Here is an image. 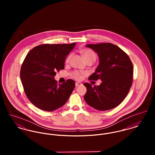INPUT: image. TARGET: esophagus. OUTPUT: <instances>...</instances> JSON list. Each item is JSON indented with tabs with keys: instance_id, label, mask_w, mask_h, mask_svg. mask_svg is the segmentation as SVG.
Returning <instances> with one entry per match:
<instances>
[{
	"instance_id": "esophagus-1",
	"label": "esophagus",
	"mask_w": 155,
	"mask_h": 155,
	"mask_svg": "<svg viewBox=\"0 0 155 155\" xmlns=\"http://www.w3.org/2000/svg\"><path fill=\"white\" fill-rule=\"evenodd\" d=\"M75 85H76V87H78V86L81 85H82V83H81V82H76V84H75Z\"/></svg>"
}]
</instances>
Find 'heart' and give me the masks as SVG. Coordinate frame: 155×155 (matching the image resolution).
<instances>
[{
  "mask_svg": "<svg viewBox=\"0 0 155 155\" xmlns=\"http://www.w3.org/2000/svg\"><path fill=\"white\" fill-rule=\"evenodd\" d=\"M82 55H83V56H84V58L86 61H87L88 60H95V59H96L95 53L91 49H85V50L82 51ZM71 55H70L67 57L66 60V62L67 63L70 62V59H71ZM82 75H83L82 73H81V72H79V71H73L71 73V76L73 78H74L76 79H78V80L81 79L82 77Z\"/></svg>",
  "mask_w": 155,
  "mask_h": 155,
  "instance_id": "obj_1",
  "label": "heart"
}]
</instances>
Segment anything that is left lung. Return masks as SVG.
Returning a JSON list of instances; mask_svg holds the SVG:
<instances>
[{"mask_svg": "<svg viewBox=\"0 0 155 155\" xmlns=\"http://www.w3.org/2000/svg\"><path fill=\"white\" fill-rule=\"evenodd\" d=\"M97 53L100 63L89 80L100 79L99 86L89 83L84 100L90 106L105 111L117 107L125 98L132 85L133 63L128 55L119 47L110 43L87 45Z\"/></svg>", "mask_w": 155, "mask_h": 155, "instance_id": "obj_1", "label": "left lung"}]
</instances>
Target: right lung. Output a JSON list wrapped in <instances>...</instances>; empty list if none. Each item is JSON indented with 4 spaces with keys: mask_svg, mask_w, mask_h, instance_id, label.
Wrapping results in <instances>:
<instances>
[{
    "mask_svg": "<svg viewBox=\"0 0 155 155\" xmlns=\"http://www.w3.org/2000/svg\"><path fill=\"white\" fill-rule=\"evenodd\" d=\"M76 43L44 44L33 48L22 63L20 77L28 100L38 108L51 111L63 106L75 87L72 79L57 84L56 71L64 68L67 55Z\"/></svg>",
    "mask_w": 155,
    "mask_h": 155,
    "instance_id": "right-lung-1",
    "label": "right lung"
}]
</instances>
